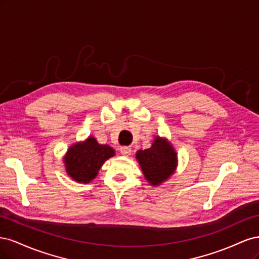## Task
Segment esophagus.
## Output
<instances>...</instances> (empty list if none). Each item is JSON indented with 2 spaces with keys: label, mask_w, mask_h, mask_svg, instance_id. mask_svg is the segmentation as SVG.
Returning a JSON list of instances; mask_svg holds the SVG:
<instances>
[{
  "label": "esophagus",
  "mask_w": 259,
  "mask_h": 259,
  "mask_svg": "<svg viewBox=\"0 0 259 259\" xmlns=\"http://www.w3.org/2000/svg\"><path fill=\"white\" fill-rule=\"evenodd\" d=\"M120 152L123 154V155H130L132 153V148L127 147V146H123L120 148Z\"/></svg>",
  "instance_id": "1"
}]
</instances>
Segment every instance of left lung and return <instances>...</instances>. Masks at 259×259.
<instances>
[{"label":"left lung","mask_w":259,"mask_h":259,"mask_svg":"<svg viewBox=\"0 0 259 259\" xmlns=\"http://www.w3.org/2000/svg\"><path fill=\"white\" fill-rule=\"evenodd\" d=\"M136 158L144 175L153 186L161 184L174 173L176 167V153L166 140L155 138L151 148L139 150Z\"/></svg>","instance_id":"1"}]
</instances>
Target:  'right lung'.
Segmentation results:
<instances>
[{
  "instance_id": "add662e5",
  "label": "right lung",
  "mask_w": 259,
  "mask_h": 259,
  "mask_svg": "<svg viewBox=\"0 0 259 259\" xmlns=\"http://www.w3.org/2000/svg\"><path fill=\"white\" fill-rule=\"evenodd\" d=\"M114 155V150L107 145H99L90 137L84 144H76L68 150L65 158L67 173L75 182L89 183L95 178L103 163Z\"/></svg>"
}]
</instances>
